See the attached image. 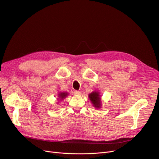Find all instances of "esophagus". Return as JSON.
I'll use <instances>...</instances> for the list:
<instances>
[{
    "mask_svg": "<svg viewBox=\"0 0 159 159\" xmlns=\"http://www.w3.org/2000/svg\"><path fill=\"white\" fill-rule=\"evenodd\" d=\"M74 94L77 95H79L81 94V92L80 91H77V90H75L74 91Z\"/></svg>",
    "mask_w": 159,
    "mask_h": 159,
    "instance_id": "1",
    "label": "esophagus"
}]
</instances>
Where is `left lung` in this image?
<instances>
[{
    "label": "left lung",
    "mask_w": 159,
    "mask_h": 159,
    "mask_svg": "<svg viewBox=\"0 0 159 159\" xmlns=\"http://www.w3.org/2000/svg\"><path fill=\"white\" fill-rule=\"evenodd\" d=\"M89 98H90V101L96 108L101 107V98H100L98 92L94 91V92L90 93L89 95Z\"/></svg>",
    "instance_id": "1"
}]
</instances>
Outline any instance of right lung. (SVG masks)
I'll list each match as a JSON object with an SVG mask.
<instances>
[{
  "mask_svg": "<svg viewBox=\"0 0 159 159\" xmlns=\"http://www.w3.org/2000/svg\"><path fill=\"white\" fill-rule=\"evenodd\" d=\"M67 96V93H61L60 94H58V97H59V98H61V100L64 98L66 97Z\"/></svg>",
  "mask_w": 159,
  "mask_h": 159,
  "instance_id": "1",
  "label": "right lung"
}]
</instances>
